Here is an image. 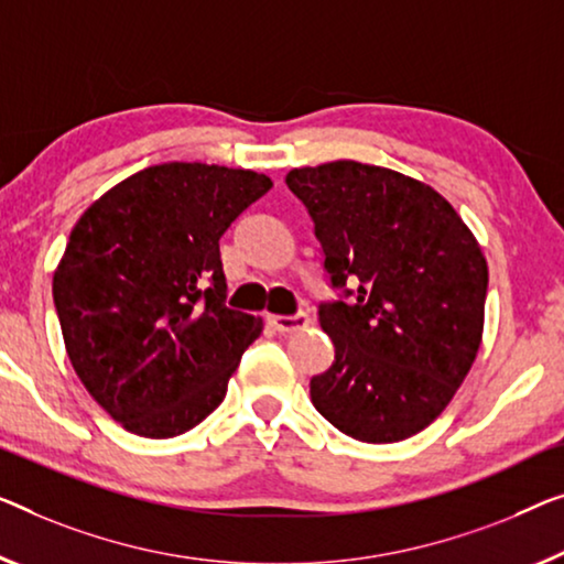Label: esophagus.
I'll list each match as a JSON object with an SVG mask.
<instances>
[{"label": "esophagus", "mask_w": 564, "mask_h": 564, "mask_svg": "<svg viewBox=\"0 0 564 564\" xmlns=\"http://www.w3.org/2000/svg\"><path fill=\"white\" fill-rule=\"evenodd\" d=\"M271 324L281 334H291V332L306 329V326L311 324V318H308V314H304V311H299V314H293V316H271Z\"/></svg>", "instance_id": "34e87169"}]
</instances>
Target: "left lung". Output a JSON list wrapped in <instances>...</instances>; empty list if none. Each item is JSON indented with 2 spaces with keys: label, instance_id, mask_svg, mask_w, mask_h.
<instances>
[{
  "label": "left lung",
  "instance_id": "8db88e82",
  "mask_svg": "<svg viewBox=\"0 0 564 564\" xmlns=\"http://www.w3.org/2000/svg\"><path fill=\"white\" fill-rule=\"evenodd\" d=\"M285 184L347 296L318 306L334 362L311 377V402L351 438L405 441L443 413L481 347V246L448 199L384 166L339 159L291 170Z\"/></svg>",
  "mask_w": 564,
  "mask_h": 564
}]
</instances>
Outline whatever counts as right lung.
Listing matches in <instances>:
<instances>
[{
	"instance_id": "obj_1",
	"label": "right lung",
	"mask_w": 564,
	"mask_h": 564,
	"mask_svg": "<svg viewBox=\"0 0 564 564\" xmlns=\"http://www.w3.org/2000/svg\"><path fill=\"white\" fill-rule=\"evenodd\" d=\"M271 187L250 170L156 164L75 223L55 311L75 375L126 431L174 438L225 400L263 318L225 306L220 238Z\"/></svg>"
}]
</instances>
